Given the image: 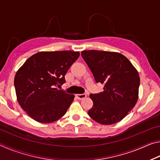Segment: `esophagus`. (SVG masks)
I'll list each match as a JSON object with an SVG mask.
<instances>
[{
  "mask_svg": "<svg viewBox=\"0 0 160 160\" xmlns=\"http://www.w3.org/2000/svg\"><path fill=\"white\" fill-rule=\"evenodd\" d=\"M75 96H76L78 99L81 100V99H85V97H87V94H76V95H75Z\"/></svg>",
  "mask_w": 160,
  "mask_h": 160,
  "instance_id": "34e87169",
  "label": "esophagus"
}]
</instances>
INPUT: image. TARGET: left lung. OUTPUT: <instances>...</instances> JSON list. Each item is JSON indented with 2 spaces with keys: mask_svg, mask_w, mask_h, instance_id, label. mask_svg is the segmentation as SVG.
<instances>
[{
  "mask_svg": "<svg viewBox=\"0 0 160 160\" xmlns=\"http://www.w3.org/2000/svg\"><path fill=\"white\" fill-rule=\"evenodd\" d=\"M81 55L96 82L104 91L90 94L93 107L88 114L97 123L110 125L122 120L138 98V72L126 56L110 51H83Z\"/></svg>",
  "mask_w": 160,
  "mask_h": 160,
  "instance_id": "1",
  "label": "left lung"
}]
</instances>
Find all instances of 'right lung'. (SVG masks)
<instances>
[{
    "label": "right lung",
    "mask_w": 160,
    "mask_h": 160,
    "mask_svg": "<svg viewBox=\"0 0 160 160\" xmlns=\"http://www.w3.org/2000/svg\"><path fill=\"white\" fill-rule=\"evenodd\" d=\"M79 56L78 51H42L18 70L14 80L18 102L32 118L52 123L66 113L75 96L57 87L66 82L65 75Z\"/></svg>",
    "instance_id": "obj_1"
}]
</instances>
